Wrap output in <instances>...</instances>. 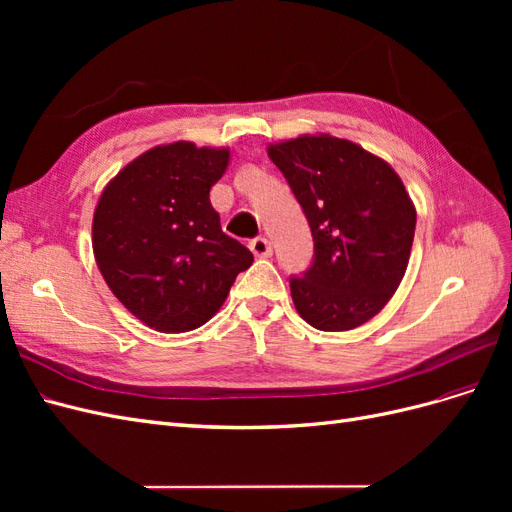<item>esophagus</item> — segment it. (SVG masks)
I'll return each mask as SVG.
<instances>
[{"instance_id": "34e87169", "label": "esophagus", "mask_w": 512, "mask_h": 512, "mask_svg": "<svg viewBox=\"0 0 512 512\" xmlns=\"http://www.w3.org/2000/svg\"><path fill=\"white\" fill-rule=\"evenodd\" d=\"M250 250H252V254H254V256H258V258H265V256H271L273 247H271L269 239H265V237H256V239H252V241H250Z\"/></svg>"}]
</instances>
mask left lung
Instances as JSON below:
<instances>
[{
	"label": "left lung",
	"instance_id": "1",
	"mask_svg": "<svg viewBox=\"0 0 512 512\" xmlns=\"http://www.w3.org/2000/svg\"><path fill=\"white\" fill-rule=\"evenodd\" d=\"M305 213L314 258L290 275L299 316L318 331H350L389 303L414 241L412 200L384 160L329 134L269 147Z\"/></svg>",
	"mask_w": 512,
	"mask_h": 512
}]
</instances>
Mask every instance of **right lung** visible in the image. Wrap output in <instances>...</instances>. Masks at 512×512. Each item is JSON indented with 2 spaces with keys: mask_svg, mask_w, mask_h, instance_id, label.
I'll return each instance as SVG.
<instances>
[{
  "mask_svg": "<svg viewBox=\"0 0 512 512\" xmlns=\"http://www.w3.org/2000/svg\"><path fill=\"white\" fill-rule=\"evenodd\" d=\"M228 149L160 145L106 185L94 213V254L115 297L147 327L183 333L228 297L252 252L220 226L209 190Z\"/></svg>",
  "mask_w": 512,
  "mask_h": 512,
  "instance_id": "1",
  "label": "right lung"
}]
</instances>
